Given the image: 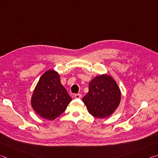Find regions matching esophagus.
Here are the masks:
<instances>
[{
    "label": "esophagus",
    "instance_id": "34e87169",
    "mask_svg": "<svg viewBox=\"0 0 158 158\" xmlns=\"http://www.w3.org/2000/svg\"><path fill=\"white\" fill-rule=\"evenodd\" d=\"M81 97H82L81 94H79V93H77V94L74 95V98H75L76 99H79V98H81Z\"/></svg>",
    "mask_w": 158,
    "mask_h": 158
}]
</instances>
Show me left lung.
I'll return each instance as SVG.
<instances>
[{
    "label": "left lung",
    "mask_w": 158,
    "mask_h": 158,
    "mask_svg": "<svg viewBox=\"0 0 158 158\" xmlns=\"http://www.w3.org/2000/svg\"><path fill=\"white\" fill-rule=\"evenodd\" d=\"M89 89L83 102L89 113L100 118L113 114L121 101V91L116 81L111 77L102 74L92 79Z\"/></svg>",
    "instance_id": "left-lung-1"
}]
</instances>
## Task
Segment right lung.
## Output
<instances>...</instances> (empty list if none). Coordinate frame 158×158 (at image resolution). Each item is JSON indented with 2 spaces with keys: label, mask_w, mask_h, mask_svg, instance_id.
Listing matches in <instances>:
<instances>
[{
  "label": "right lung",
  "mask_w": 158,
  "mask_h": 158,
  "mask_svg": "<svg viewBox=\"0 0 158 158\" xmlns=\"http://www.w3.org/2000/svg\"><path fill=\"white\" fill-rule=\"evenodd\" d=\"M72 98L63 86L59 74L48 70L40 79L31 99L36 113L48 120H54L65 111Z\"/></svg>",
  "instance_id": "right-lung-1"
}]
</instances>
